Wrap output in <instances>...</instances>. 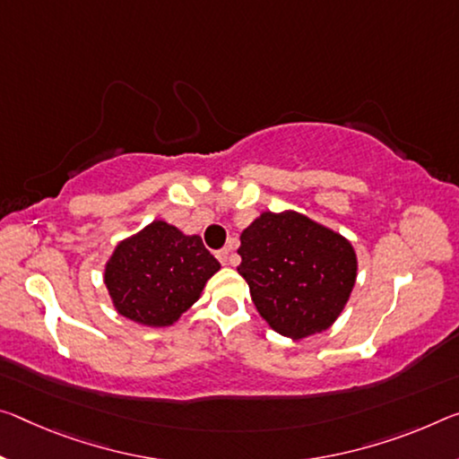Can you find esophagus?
Segmentation results:
<instances>
[{
    "label": "esophagus",
    "instance_id": "obj_1",
    "mask_svg": "<svg viewBox=\"0 0 459 459\" xmlns=\"http://www.w3.org/2000/svg\"><path fill=\"white\" fill-rule=\"evenodd\" d=\"M216 257H218V261H221L222 265H229L230 264V251L229 249H221L216 253Z\"/></svg>",
    "mask_w": 459,
    "mask_h": 459
}]
</instances>
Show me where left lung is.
<instances>
[{"mask_svg": "<svg viewBox=\"0 0 459 459\" xmlns=\"http://www.w3.org/2000/svg\"><path fill=\"white\" fill-rule=\"evenodd\" d=\"M238 255L261 318L294 341L331 329L358 280L349 238L296 210L261 212L241 232Z\"/></svg>", "mask_w": 459, "mask_h": 459, "instance_id": "1", "label": "left lung"}]
</instances>
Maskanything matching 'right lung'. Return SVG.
<instances>
[{
	"instance_id": "right-lung-1",
	"label": "right lung",
	"mask_w": 459,
	"mask_h": 459,
	"mask_svg": "<svg viewBox=\"0 0 459 459\" xmlns=\"http://www.w3.org/2000/svg\"><path fill=\"white\" fill-rule=\"evenodd\" d=\"M218 269L200 235L152 221L114 247L104 283L118 315L157 329L178 323Z\"/></svg>"
}]
</instances>
